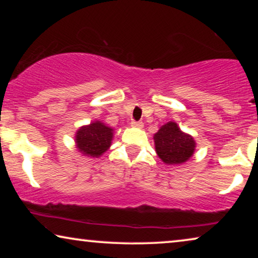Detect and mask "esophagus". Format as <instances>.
I'll use <instances>...</instances> for the list:
<instances>
[{
    "label": "esophagus",
    "mask_w": 258,
    "mask_h": 258,
    "mask_svg": "<svg viewBox=\"0 0 258 258\" xmlns=\"http://www.w3.org/2000/svg\"><path fill=\"white\" fill-rule=\"evenodd\" d=\"M132 126H134V128L142 129V128H143V123H142V122H136V121H133V122H132Z\"/></svg>",
    "instance_id": "obj_1"
}]
</instances>
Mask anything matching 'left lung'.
Returning <instances> with one entry per match:
<instances>
[{"label":"left lung","instance_id":"obj_1","mask_svg":"<svg viewBox=\"0 0 258 258\" xmlns=\"http://www.w3.org/2000/svg\"><path fill=\"white\" fill-rule=\"evenodd\" d=\"M155 150L164 164L179 165L192 157L196 142L189 134L182 132L176 122L161 125L154 135Z\"/></svg>","mask_w":258,"mask_h":258}]
</instances>
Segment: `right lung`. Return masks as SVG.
Wrapping results in <instances>:
<instances>
[{"label": "right lung", "mask_w": 258, "mask_h": 258, "mask_svg": "<svg viewBox=\"0 0 258 258\" xmlns=\"http://www.w3.org/2000/svg\"><path fill=\"white\" fill-rule=\"evenodd\" d=\"M114 129L101 121H93L82 125L75 134V146L83 156L98 158L111 146Z\"/></svg>", "instance_id": "obj_1"}]
</instances>
